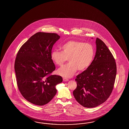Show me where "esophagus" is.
I'll use <instances>...</instances> for the list:
<instances>
[{
  "label": "esophagus",
  "mask_w": 129,
  "mask_h": 129,
  "mask_svg": "<svg viewBox=\"0 0 129 129\" xmlns=\"http://www.w3.org/2000/svg\"><path fill=\"white\" fill-rule=\"evenodd\" d=\"M63 81H65V82H66V81H69V79L67 78H63Z\"/></svg>",
  "instance_id": "34e87169"
}]
</instances>
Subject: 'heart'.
I'll return each mask as SVG.
<instances>
[{
  "label": "heart",
  "mask_w": 129,
  "mask_h": 129,
  "mask_svg": "<svg viewBox=\"0 0 129 129\" xmlns=\"http://www.w3.org/2000/svg\"><path fill=\"white\" fill-rule=\"evenodd\" d=\"M61 50H53L51 56L52 60L59 66H62L69 59L70 62L58 70V74L63 77H71L78 70H86L94 59V50L90 43L70 41L63 45Z\"/></svg>",
  "instance_id": "obj_1"
}]
</instances>
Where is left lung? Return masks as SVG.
Returning a JSON list of instances; mask_svg holds the SVG:
<instances>
[{
    "instance_id": "left-lung-1",
    "label": "left lung",
    "mask_w": 129,
    "mask_h": 129,
    "mask_svg": "<svg viewBox=\"0 0 129 129\" xmlns=\"http://www.w3.org/2000/svg\"><path fill=\"white\" fill-rule=\"evenodd\" d=\"M93 39V38H92ZM95 55L90 67L77 76V88L73 94L81 106L93 108L109 98L116 75L113 56L101 40L96 38Z\"/></svg>"
}]
</instances>
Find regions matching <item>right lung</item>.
Returning a JSON list of instances; mask_svg holds the SVG:
<instances>
[{"label":"right lung","instance_id":"right-lung-1","mask_svg":"<svg viewBox=\"0 0 129 129\" xmlns=\"http://www.w3.org/2000/svg\"><path fill=\"white\" fill-rule=\"evenodd\" d=\"M60 36L55 33L38 32L23 44L15 63L17 84L22 95L37 106L47 104L57 93L56 86L62 82L51 59V50Z\"/></svg>","mask_w":129,"mask_h":129}]
</instances>
